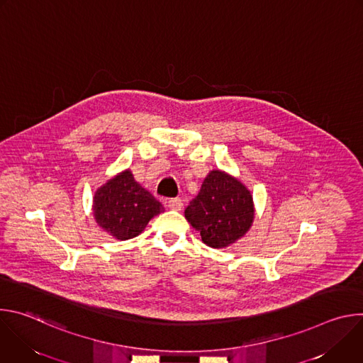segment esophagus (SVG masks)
<instances>
[{"instance_id": "esophagus-1", "label": "esophagus", "mask_w": 363, "mask_h": 363, "mask_svg": "<svg viewBox=\"0 0 363 363\" xmlns=\"http://www.w3.org/2000/svg\"><path fill=\"white\" fill-rule=\"evenodd\" d=\"M182 199H179V198H174V199H169L168 201V208L169 210H174V211H181V208H182Z\"/></svg>"}]
</instances>
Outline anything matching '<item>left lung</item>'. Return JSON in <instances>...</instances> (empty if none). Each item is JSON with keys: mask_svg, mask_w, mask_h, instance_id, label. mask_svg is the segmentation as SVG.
Listing matches in <instances>:
<instances>
[{"mask_svg": "<svg viewBox=\"0 0 363 363\" xmlns=\"http://www.w3.org/2000/svg\"><path fill=\"white\" fill-rule=\"evenodd\" d=\"M255 208L251 191L228 172L213 169L185 210V218L211 248H225L251 228Z\"/></svg>", "mask_w": 363, "mask_h": 363, "instance_id": "1", "label": "left lung"}]
</instances>
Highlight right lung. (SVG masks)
I'll return each mask as SVG.
<instances>
[{
	"label": "right lung",
	"mask_w": 363,
	"mask_h": 363,
	"mask_svg": "<svg viewBox=\"0 0 363 363\" xmlns=\"http://www.w3.org/2000/svg\"><path fill=\"white\" fill-rule=\"evenodd\" d=\"M91 211L103 231L125 241L139 235L155 216L165 210L157 198L135 181L132 171L125 169L96 189Z\"/></svg>",
	"instance_id": "obj_1"
}]
</instances>
